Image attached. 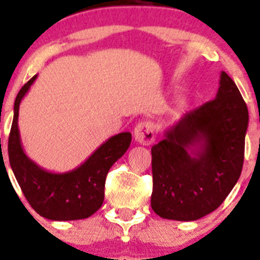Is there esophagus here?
Segmentation results:
<instances>
[{
  "label": "esophagus",
  "instance_id": "34e87169",
  "mask_svg": "<svg viewBox=\"0 0 260 260\" xmlns=\"http://www.w3.org/2000/svg\"><path fill=\"white\" fill-rule=\"evenodd\" d=\"M135 140L141 145H151L155 140V124L148 120L138 123L135 128Z\"/></svg>",
  "mask_w": 260,
  "mask_h": 260
}]
</instances>
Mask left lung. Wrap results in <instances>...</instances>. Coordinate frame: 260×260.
Returning a JSON list of instances; mask_svg holds the SVG:
<instances>
[{
  "label": "left lung",
  "instance_id": "8db88e82",
  "mask_svg": "<svg viewBox=\"0 0 260 260\" xmlns=\"http://www.w3.org/2000/svg\"><path fill=\"white\" fill-rule=\"evenodd\" d=\"M248 122L238 86L222 72L215 99L186 113L151 148L153 212L194 221L217 210L240 178ZM197 143L191 158L187 147Z\"/></svg>",
  "mask_w": 260,
  "mask_h": 260
}]
</instances>
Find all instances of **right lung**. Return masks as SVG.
<instances>
[{
    "mask_svg": "<svg viewBox=\"0 0 260 260\" xmlns=\"http://www.w3.org/2000/svg\"><path fill=\"white\" fill-rule=\"evenodd\" d=\"M35 79L31 77L21 87L15 100L9 136L10 165L25 198L40 216L54 221L87 218L102 207L108 171L128 150L132 135L123 132L109 138L74 171L53 174L43 170L26 157L17 129L20 102Z\"/></svg>",
    "mask_w": 260,
    "mask_h": 260,
    "instance_id": "add662e5",
    "label": "right lung"
}]
</instances>
